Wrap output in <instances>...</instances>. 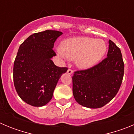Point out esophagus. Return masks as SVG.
Wrapping results in <instances>:
<instances>
[{
  "mask_svg": "<svg viewBox=\"0 0 134 134\" xmlns=\"http://www.w3.org/2000/svg\"><path fill=\"white\" fill-rule=\"evenodd\" d=\"M67 73H68V74H72L73 70L71 69H68V70H67Z\"/></svg>",
  "mask_w": 134,
  "mask_h": 134,
  "instance_id": "esophagus-1",
  "label": "esophagus"
}]
</instances>
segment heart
<instances>
[{
	"label": "heart",
	"mask_w": 134,
	"mask_h": 134,
	"mask_svg": "<svg viewBox=\"0 0 134 134\" xmlns=\"http://www.w3.org/2000/svg\"><path fill=\"white\" fill-rule=\"evenodd\" d=\"M107 50L105 42L91 37H76L63 41L62 48L57 49L59 55L66 58L76 59V64L82 69L95 66Z\"/></svg>",
	"instance_id": "heart-1"
}]
</instances>
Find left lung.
Listing matches in <instances>:
<instances>
[{"mask_svg": "<svg viewBox=\"0 0 134 134\" xmlns=\"http://www.w3.org/2000/svg\"><path fill=\"white\" fill-rule=\"evenodd\" d=\"M107 58L88 69L74 72L72 92L76 101L85 107H103L117 94L124 74L121 50L109 41Z\"/></svg>", "mask_w": 134, "mask_h": 134, "instance_id": "left-lung-1", "label": "left lung"}]
</instances>
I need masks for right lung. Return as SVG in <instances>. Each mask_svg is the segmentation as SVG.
<instances>
[{"label":"right lung","instance_id":"obj_1","mask_svg":"<svg viewBox=\"0 0 134 134\" xmlns=\"http://www.w3.org/2000/svg\"><path fill=\"white\" fill-rule=\"evenodd\" d=\"M62 32L46 30L28 37L21 43L13 66V81L22 100L34 107L49 102L62 74L68 68L56 66L54 42Z\"/></svg>","mask_w":134,"mask_h":134}]
</instances>
